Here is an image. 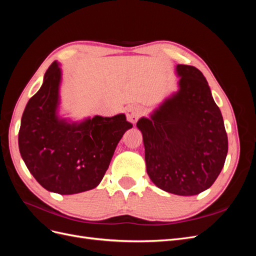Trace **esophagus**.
<instances>
[{
    "label": "esophagus",
    "mask_w": 256,
    "mask_h": 256,
    "mask_svg": "<svg viewBox=\"0 0 256 256\" xmlns=\"http://www.w3.org/2000/svg\"><path fill=\"white\" fill-rule=\"evenodd\" d=\"M143 114V109L140 106H129L126 110V116L127 120L130 122H136V120H138V118Z\"/></svg>",
    "instance_id": "esophagus-1"
}]
</instances>
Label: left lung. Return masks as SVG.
<instances>
[{
  "label": "left lung",
  "instance_id": "1",
  "mask_svg": "<svg viewBox=\"0 0 256 256\" xmlns=\"http://www.w3.org/2000/svg\"><path fill=\"white\" fill-rule=\"evenodd\" d=\"M178 90L141 118L146 171L158 188L196 196L214 182L223 168L228 142L221 111L203 74L176 65Z\"/></svg>",
  "mask_w": 256,
  "mask_h": 256
}]
</instances>
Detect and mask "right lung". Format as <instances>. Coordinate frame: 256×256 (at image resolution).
I'll use <instances>...</instances> for the list:
<instances>
[{"label": "right lung", "mask_w": 256, "mask_h": 256, "mask_svg": "<svg viewBox=\"0 0 256 256\" xmlns=\"http://www.w3.org/2000/svg\"><path fill=\"white\" fill-rule=\"evenodd\" d=\"M60 82L62 68L53 62L22 114L18 143L30 173L46 190L76 194L102 180L116 146L132 125L125 114L80 122L62 118Z\"/></svg>", "instance_id": "1"}]
</instances>
